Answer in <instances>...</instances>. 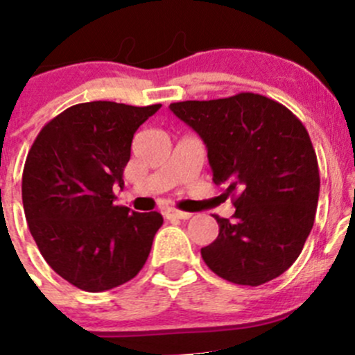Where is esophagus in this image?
I'll return each mask as SVG.
<instances>
[{
    "mask_svg": "<svg viewBox=\"0 0 355 355\" xmlns=\"http://www.w3.org/2000/svg\"><path fill=\"white\" fill-rule=\"evenodd\" d=\"M164 216H166L168 220H187L191 218V213L187 211H180V209L177 208H166L164 209Z\"/></svg>",
    "mask_w": 355,
    "mask_h": 355,
    "instance_id": "1",
    "label": "esophagus"
}]
</instances>
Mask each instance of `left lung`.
Returning <instances> with one entry per match:
<instances>
[{
  "label": "left lung",
  "instance_id": "1",
  "mask_svg": "<svg viewBox=\"0 0 355 355\" xmlns=\"http://www.w3.org/2000/svg\"><path fill=\"white\" fill-rule=\"evenodd\" d=\"M208 149L213 182L234 196L232 218L215 215L218 237L201 257L222 279L260 286L290 269L311 234L319 166L300 119L263 95L170 104Z\"/></svg>",
  "mask_w": 355,
  "mask_h": 355
}]
</instances>
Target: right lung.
<instances>
[{"label":"right lung","instance_id":"add662e5","mask_svg":"<svg viewBox=\"0 0 355 355\" xmlns=\"http://www.w3.org/2000/svg\"><path fill=\"white\" fill-rule=\"evenodd\" d=\"M159 107L76 104L41 128L27 154V225L46 263L79 290H111L146 265L163 216L116 206L114 187L125 185L133 135Z\"/></svg>","mask_w":355,"mask_h":355}]
</instances>
